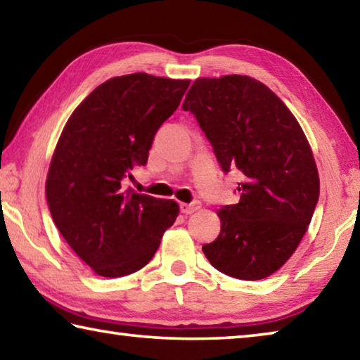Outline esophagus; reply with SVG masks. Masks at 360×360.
<instances>
[{"label":"esophagus","mask_w":360,"mask_h":360,"mask_svg":"<svg viewBox=\"0 0 360 360\" xmlns=\"http://www.w3.org/2000/svg\"><path fill=\"white\" fill-rule=\"evenodd\" d=\"M179 208H181V212H184V214H192V212H195L200 208V202L179 203Z\"/></svg>","instance_id":"obj_1"}]
</instances>
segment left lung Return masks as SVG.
Here are the masks:
<instances>
[{"instance_id": "obj_1", "label": "left lung", "mask_w": 360, "mask_h": 360, "mask_svg": "<svg viewBox=\"0 0 360 360\" xmlns=\"http://www.w3.org/2000/svg\"><path fill=\"white\" fill-rule=\"evenodd\" d=\"M224 173H240V202L217 212L221 233L203 245L224 275L255 281L281 268L302 241L319 200L307 136L288 106L255 79H197L182 103Z\"/></svg>"}]
</instances>
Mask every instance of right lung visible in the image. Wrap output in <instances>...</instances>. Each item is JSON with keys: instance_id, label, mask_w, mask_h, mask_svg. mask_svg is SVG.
I'll list each match as a JSON object with an SVG mask.
<instances>
[{"instance_id": "right-lung-1", "label": "right lung", "mask_w": 360, "mask_h": 360, "mask_svg": "<svg viewBox=\"0 0 360 360\" xmlns=\"http://www.w3.org/2000/svg\"><path fill=\"white\" fill-rule=\"evenodd\" d=\"M188 84L146 72L112 77L66 122L46 198L58 231L96 275L141 270L178 217L173 200L124 188V181L148 163L155 133L178 109Z\"/></svg>"}]
</instances>
